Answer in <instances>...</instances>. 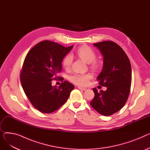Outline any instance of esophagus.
<instances>
[{
	"mask_svg": "<svg viewBox=\"0 0 150 150\" xmlns=\"http://www.w3.org/2000/svg\"><path fill=\"white\" fill-rule=\"evenodd\" d=\"M78 88L80 89L81 91H85L86 90V88H82V87H80V86H78Z\"/></svg>",
	"mask_w": 150,
	"mask_h": 150,
	"instance_id": "esophagus-1",
	"label": "esophagus"
}]
</instances>
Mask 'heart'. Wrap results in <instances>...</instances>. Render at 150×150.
Listing matches in <instances>:
<instances>
[{"mask_svg": "<svg viewBox=\"0 0 150 150\" xmlns=\"http://www.w3.org/2000/svg\"><path fill=\"white\" fill-rule=\"evenodd\" d=\"M76 54L83 61L90 63V67L93 70H97L100 67V63L96 59V53L88 45H83L76 51ZM73 57L71 54H67L62 59V66L65 69H69L72 65ZM92 78L91 74L75 73L69 77V80L73 83L80 86H86L89 84V80Z\"/></svg>", "mask_w": 150, "mask_h": 150, "instance_id": "heart-1", "label": "heart"}]
</instances>
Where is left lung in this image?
Masks as SVG:
<instances>
[{
  "label": "left lung",
  "instance_id": "obj_1",
  "mask_svg": "<svg viewBox=\"0 0 150 150\" xmlns=\"http://www.w3.org/2000/svg\"><path fill=\"white\" fill-rule=\"evenodd\" d=\"M103 57V67L98 76L99 84L107 88L106 91L95 93L90 105L98 113L109 116L119 111L125 105L131 84V67L129 59L121 47L113 41L93 44Z\"/></svg>",
  "mask_w": 150,
  "mask_h": 150
}]
</instances>
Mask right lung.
Returning <instances> with one entry per match:
<instances>
[{
  "instance_id": "obj_1",
  "label": "right lung",
  "mask_w": 150,
  "mask_h": 150,
  "mask_svg": "<svg viewBox=\"0 0 150 150\" xmlns=\"http://www.w3.org/2000/svg\"><path fill=\"white\" fill-rule=\"evenodd\" d=\"M73 48L45 40L35 45L26 55L21 71L22 87L33 106L41 112L57 111L67 100L74 85L64 81L58 88L51 86L52 80L63 81L57 76L62 61Z\"/></svg>"
}]
</instances>
